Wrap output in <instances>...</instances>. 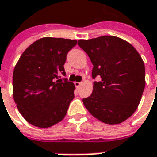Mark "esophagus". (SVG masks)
Here are the masks:
<instances>
[{"instance_id": "1", "label": "esophagus", "mask_w": 157, "mask_h": 157, "mask_svg": "<svg viewBox=\"0 0 157 157\" xmlns=\"http://www.w3.org/2000/svg\"><path fill=\"white\" fill-rule=\"evenodd\" d=\"M81 84H82V82H75V86H76L77 88H78V87L81 86Z\"/></svg>"}]
</instances>
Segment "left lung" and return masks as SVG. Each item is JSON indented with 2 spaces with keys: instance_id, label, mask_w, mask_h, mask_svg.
<instances>
[{
  "instance_id": "8db88e82",
  "label": "left lung",
  "mask_w": 157,
  "mask_h": 157,
  "mask_svg": "<svg viewBox=\"0 0 157 157\" xmlns=\"http://www.w3.org/2000/svg\"><path fill=\"white\" fill-rule=\"evenodd\" d=\"M93 63L94 81L83 103L92 116L109 124L126 120L137 109L145 88V65L137 50L116 36L79 40Z\"/></svg>"
}]
</instances>
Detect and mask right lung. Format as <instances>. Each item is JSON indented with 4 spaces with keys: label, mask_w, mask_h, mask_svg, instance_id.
Returning a JSON list of instances; mask_svg holds the SVG:
<instances>
[{
    "label": "right lung",
    "mask_w": 157,
    "mask_h": 157,
    "mask_svg": "<svg viewBox=\"0 0 157 157\" xmlns=\"http://www.w3.org/2000/svg\"><path fill=\"white\" fill-rule=\"evenodd\" d=\"M76 40L46 37L29 46L13 72V96L31 124L48 128L63 119L74 98L75 86L65 76L68 52Z\"/></svg>",
    "instance_id": "obj_1"
}]
</instances>
